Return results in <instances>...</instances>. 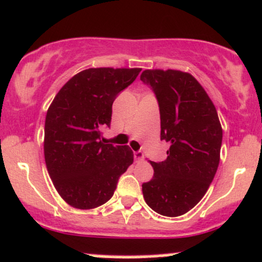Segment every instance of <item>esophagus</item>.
<instances>
[{
	"label": "esophagus",
	"mask_w": 262,
	"mask_h": 262,
	"mask_svg": "<svg viewBox=\"0 0 262 262\" xmlns=\"http://www.w3.org/2000/svg\"><path fill=\"white\" fill-rule=\"evenodd\" d=\"M134 158H135V161L143 160V152L142 151H135L134 152Z\"/></svg>",
	"instance_id": "esophagus-1"
}]
</instances>
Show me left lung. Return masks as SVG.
I'll return each instance as SVG.
<instances>
[{
	"label": "left lung",
	"mask_w": 262,
	"mask_h": 262,
	"mask_svg": "<svg viewBox=\"0 0 262 262\" xmlns=\"http://www.w3.org/2000/svg\"><path fill=\"white\" fill-rule=\"evenodd\" d=\"M157 99L161 140L169 143L166 161L151 162L154 177L142 184L151 209L179 216L198 204L219 166L223 130L218 113L202 85L179 70H145L141 74Z\"/></svg>",
	"instance_id": "obj_1"
}]
</instances>
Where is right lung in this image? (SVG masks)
<instances>
[{"label": "right lung", "instance_id": "obj_1", "mask_svg": "<svg viewBox=\"0 0 262 262\" xmlns=\"http://www.w3.org/2000/svg\"><path fill=\"white\" fill-rule=\"evenodd\" d=\"M140 68H92L73 76L55 95L44 126V158L61 198L78 209H93L115 192L134 162L128 146L102 139L113 102L140 74Z\"/></svg>", "mask_w": 262, "mask_h": 262}]
</instances>
